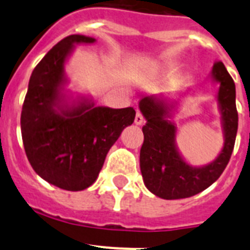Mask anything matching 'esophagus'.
<instances>
[{"instance_id": "34e87169", "label": "esophagus", "mask_w": 250, "mask_h": 250, "mask_svg": "<svg viewBox=\"0 0 250 250\" xmlns=\"http://www.w3.org/2000/svg\"><path fill=\"white\" fill-rule=\"evenodd\" d=\"M145 121V119H144V116H143V114H141L140 111H136V115H135V124L136 125H141V124L144 123Z\"/></svg>"}]
</instances>
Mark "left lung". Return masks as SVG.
<instances>
[{
	"label": "left lung",
	"mask_w": 250,
	"mask_h": 250,
	"mask_svg": "<svg viewBox=\"0 0 250 250\" xmlns=\"http://www.w3.org/2000/svg\"><path fill=\"white\" fill-rule=\"evenodd\" d=\"M213 76L220 83L218 101L223 116L225 143L220 155L202 167L188 165L175 146L176 127L167 120V107L155 98H144L140 110L146 119L143 126L140 169L146 188L163 199H183L200 193L222 175L230 160L238 130L235 85L222 61H215Z\"/></svg>",
	"instance_id": "left-lung-1"
}]
</instances>
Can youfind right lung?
Instances as JSON below:
<instances>
[{"label":"right lung","mask_w":250,"mask_h":250,"mask_svg":"<svg viewBox=\"0 0 250 250\" xmlns=\"http://www.w3.org/2000/svg\"><path fill=\"white\" fill-rule=\"evenodd\" d=\"M92 42V37L70 35L56 43L32 71L22 105V141L31 167L65 190H83L96 180L110 147L135 119L132 107L83 103L72 109H55L65 81L66 57L74 43Z\"/></svg>","instance_id":"add662e5"}]
</instances>
